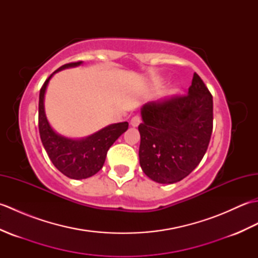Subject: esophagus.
Here are the masks:
<instances>
[{
  "mask_svg": "<svg viewBox=\"0 0 258 258\" xmlns=\"http://www.w3.org/2000/svg\"><path fill=\"white\" fill-rule=\"evenodd\" d=\"M131 125L133 126V127H138V126L141 124V117L140 116H134L131 119Z\"/></svg>",
  "mask_w": 258,
  "mask_h": 258,
  "instance_id": "esophagus-1",
  "label": "esophagus"
}]
</instances>
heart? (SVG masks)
<instances>
[{
    "mask_svg": "<svg viewBox=\"0 0 258 258\" xmlns=\"http://www.w3.org/2000/svg\"><path fill=\"white\" fill-rule=\"evenodd\" d=\"M163 83V81H157V85H161ZM179 92V90H178V87L177 86H175V85H173V86H169L168 89H166L165 91H164V93H163V97H165V98H168V97H173V96H175L177 94V93Z\"/></svg>",
    "mask_w": 258,
    "mask_h": 258,
    "instance_id": "1",
    "label": "heart"
}]
</instances>
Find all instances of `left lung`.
I'll list each match as a JSON object with an SVG mask.
<instances>
[{
    "label": "left lung",
    "mask_w": 258,
    "mask_h": 258,
    "mask_svg": "<svg viewBox=\"0 0 258 258\" xmlns=\"http://www.w3.org/2000/svg\"><path fill=\"white\" fill-rule=\"evenodd\" d=\"M140 164L146 176L161 184L179 182L199 165L213 131V96L194 73L188 94L141 108Z\"/></svg>",
    "instance_id": "left-lung-1"
}]
</instances>
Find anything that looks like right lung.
Returning <instances> with one entry per match:
<instances>
[{
  "label": "right lung",
  "instance_id": "add662e5",
  "mask_svg": "<svg viewBox=\"0 0 258 258\" xmlns=\"http://www.w3.org/2000/svg\"><path fill=\"white\" fill-rule=\"evenodd\" d=\"M82 61L64 64L48 76L40 91L38 100V131L42 144L53 165L65 176L73 179L91 177L103 167L109 147L128 128L127 122L111 124L85 139L64 138L54 131L45 115L44 96L52 76L58 71L81 65Z\"/></svg>",
  "mask_w": 258,
  "mask_h": 258
}]
</instances>
